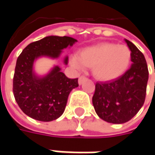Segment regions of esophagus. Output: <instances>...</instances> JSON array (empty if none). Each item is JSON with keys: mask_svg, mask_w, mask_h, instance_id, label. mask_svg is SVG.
I'll return each instance as SVG.
<instances>
[{"mask_svg": "<svg viewBox=\"0 0 155 155\" xmlns=\"http://www.w3.org/2000/svg\"><path fill=\"white\" fill-rule=\"evenodd\" d=\"M85 79H86V78H85V77L81 76L80 78H79V79H78V84H83V82L85 80Z\"/></svg>", "mask_w": 155, "mask_h": 155, "instance_id": "obj_1", "label": "esophagus"}]
</instances>
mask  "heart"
Segmentation results:
<instances>
[{
    "instance_id": "heart-1",
    "label": "heart",
    "mask_w": 155,
    "mask_h": 155,
    "mask_svg": "<svg viewBox=\"0 0 155 155\" xmlns=\"http://www.w3.org/2000/svg\"><path fill=\"white\" fill-rule=\"evenodd\" d=\"M131 57V50L126 45L103 42L84 48L78 55H72L70 63L78 70L92 67V74L97 79L110 81L127 71Z\"/></svg>"
}]
</instances>
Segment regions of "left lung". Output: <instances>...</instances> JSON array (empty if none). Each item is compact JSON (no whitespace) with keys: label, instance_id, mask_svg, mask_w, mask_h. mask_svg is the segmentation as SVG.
Listing matches in <instances>:
<instances>
[{"label":"left lung","instance_id":"1","mask_svg":"<svg viewBox=\"0 0 155 155\" xmlns=\"http://www.w3.org/2000/svg\"><path fill=\"white\" fill-rule=\"evenodd\" d=\"M131 50L132 65L115 80L96 84L92 104L97 116L110 123L128 122L140 110L145 102L148 69L142 52L128 39Z\"/></svg>","mask_w":155,"mask_h":155}]
</instances>
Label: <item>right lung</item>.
<instances>
[{
  "label": "right lung",
  "mask_w": 155,
  "mask_h": 155,
  "mask_svg": "<svg viewBox=\"0 0 155 155\" xmlns=\"http://www.w3.org/2000/svg\"><path fill=\"white\" fill-rule=\"evenodd\" d=\"M77 41L67 36H47L29 44L18 57L13 91L16 103L27 116L41 122H51L62 116L69 94L78 86V78H68L58 65L40 77L35 73L33 64L41 57L59 58L63 49ZM64 63L67 64L68 56Z\"/></svg>",
  "instance_id": "right-lung-1"
}]
</instances>
